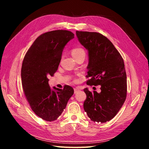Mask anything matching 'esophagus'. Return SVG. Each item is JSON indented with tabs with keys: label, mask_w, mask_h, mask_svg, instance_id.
<instances>
[{
	"label": "esophagus",
	"mask_w": 149,
	"mask_h": 149,
	"mask_svg": "<svg viewBox=\"0 0 149 149\" xmlns=\"http://www.w3.org/2000/svg\"><path fill=\"white\" fill-rule=\"evenodd\" d=\"M81 90V88H80V87H76V88H74V93H76L77 92H79V91H80V90Z\"/></svg>",
	"instance_id": "obj_1"
}]
</instances>
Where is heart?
Segmentation results:
<instances>
[{
    "label": "heart",
    "instance_id": "b5f03b06",
    "mask_svg": "<svg viewBox=\"0 0 149 149\" xmlns=\"http://www.w3.org/2000/svg\"><path fill=\"white\" fill-rule=\"evenodd\" d=\"M85 52L83 49L80 48V47H75L71 50V54L73 56L74 58L78 57L79 56L81 55V54H84Z\"/></svg>",
    "mask_w": 149,
    "mask_h": 149
}]
</instances>
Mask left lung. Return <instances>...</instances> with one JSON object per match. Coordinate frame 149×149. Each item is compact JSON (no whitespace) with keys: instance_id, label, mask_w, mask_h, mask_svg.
I'll return each instance as SVG.
<instances>
[{"instance_id":"1","label":"left lung","mask_w":149,"mask_h":149,"mask_svg":"<svg viewBox=\"0 0 149 149\" xmlns=\"http://www.w3.org/2000/svg\"><path fill=\"white\" fill-rule=\"evenodd\" d=\"M80 44L88 50L87 84L100 85L101 92L84 90V108L92 121L106 123L122 107L127 94L126 73L122 56L108 38L97 32L76 31Z\"/></svg>"}]
</instances>
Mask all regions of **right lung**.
I'll return each instance as SVG.
<instances>
[{"instance_id": "add662e5", "label": "right lung", "mask_w": 149, "mask_h": 149, "mask_svg": "<svg viewBox=\"0 0 149 149\" xmlns=\"http://www.w3.org/2000/svg\"><path fill=\"white\" fill-rule=\"evenodd\" d=\"M74 34L55 30L38 37L23 59L21 77L24 94L38 116L47 121L56 120L74 94L73 88H50L48 78L53 76L61 60L62 51Z\"/></svg>"}]
</instances>
